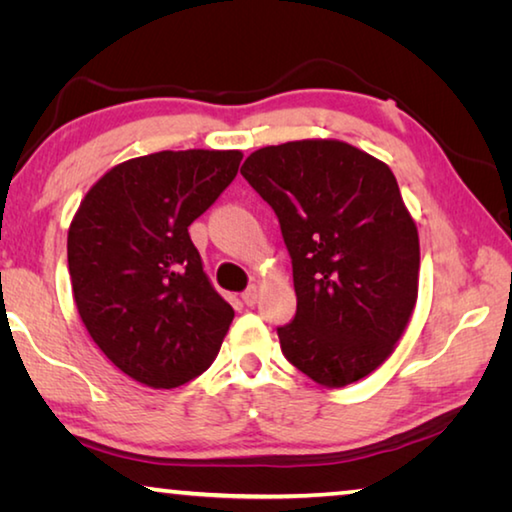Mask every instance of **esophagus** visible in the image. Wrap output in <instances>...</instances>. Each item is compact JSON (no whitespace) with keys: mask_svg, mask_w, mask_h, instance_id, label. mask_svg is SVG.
I'll list each match as a JSON object with an SVG mask.
<instances>
[{"mask_svg":"<svg viewBox=\"0 0 512 512\" xmlns=\"http://www.w3.org/2000/svg\"><path fill=\"white\" fill-rule=\"evenodd\" d=\"M241 298H244V302L248 307H253L255 302H257V298H259V287L257 284H253V287H248L244 293H241Z\"/></svg>","mask_w":512,"mask_h":512,"instance_id":"obj_1","label":"esophagus"}]
</instances>
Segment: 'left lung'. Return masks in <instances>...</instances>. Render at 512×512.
I'll use <instances>...</instances> for the list:
<instances>
[{"label":"left lung","mask_w":512,"mask_h":512,"mask_svg":"<svg viewBox=\"0 0 512 512\" xmlns=\"http://www.w3.org/2000/svg\"><path fill=\"white\" fill-rule=\"evenodd\" d=\"M273 207L298 309L282 354L325 388L391 357L418 300L420 239L386 162L341 140L264 146L241 167Z\"/></svg>","instance_id":"obj_1"}]
</instances>
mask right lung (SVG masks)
<instances>
[{
    "label": "right lung",
    "mask_w": 512,
    "mask_h": 512,
    "mask_svg": "<svg viewBox=\"0 0 512 512\" xmlns=\"http://www.w3.org/2000/svg\"><path fill=\"white\" fill-rule=\"evenodd\" d=\"M241 151H160L90 187L67 232L74 302L115 366L178 388L212 366L235 311L212 287L187 228L237 176Z\"/></svg>",
    "instance_id": "obj_1"
}]
</instances>
